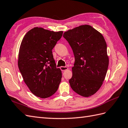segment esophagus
Instances as JSON below:
<instances>
[{
	"mask_svg": "<svg viewBox=\"0 0 128 128\" xmlns=\"http://www.w3.org/2000/svg\"><path fill=\"white\" fill-rule=\"evenodd\" d=\"M60 68L62 71H65V70H67L68 69V68L66 66H60Z\"/></svg>",
	"mask_w": 128,
	"mask_h": 128,
	"instance_id": "1",
	"label": "esophagus"
}]
</instances>
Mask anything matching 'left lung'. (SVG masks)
Returning a JSON list of instances; mask_svg holds the SVG:
<instances>
[{"instance_id": "1", "label": "left lung", "mask_w": 128, "mask_h": 128, "mask_svg": "<svg viewBox=\"0 0 128 128\" xmlns=\"http://www.w3.org/2000/svg\"><path fill=\"white\" fill-rule=\"evenodd\" d=\"M75 58L72 68L71 88L80 95L88 97L100 89L106 76L109 57L103 35L89 25H83L64 33Z\"/></svg>"}]
</instances>
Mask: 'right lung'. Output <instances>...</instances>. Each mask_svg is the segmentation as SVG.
<instances>
[{
	"label": "right lung",
	"mask_w": 128,
	"mask_h": 128,
	"mask_svg": "<svg viewBox=\"0 0 128 128\" xmlns=\"http://www.w3.org/2000/svg\"><path fill=\"white\" fill-rule=\"evenodd\" d=\"M63 33L36 27L28 31L22 41L18 68L25 83L36 96L49 97L58 89L62 71L56 66L52 50Z\"/></svg>",
	"instance_id": "obj_1"
}]
</instances>
